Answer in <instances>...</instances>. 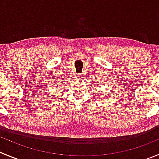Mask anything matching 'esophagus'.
<instances>
[{"label": "esophagus", "instance_id": "obj_1", "mask_svg": "<svg viewBox=\"0 0 159 159\" xmlns=\"http://www.w3.org/2000/svg\"><path fill=\"white\" fill-rule=\"evenodd\" d=\"M78 78H83V75H78Z\"/></svg>", "mask_w": 159, "mask_h": 159}]
</instances>
